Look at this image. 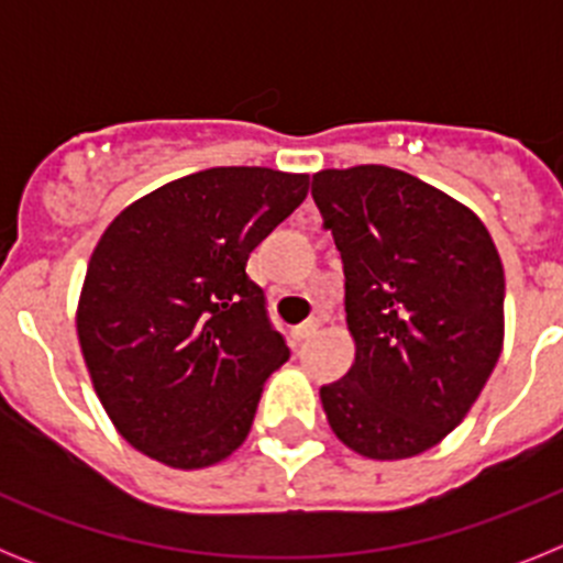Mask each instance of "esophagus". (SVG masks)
<instances>
[{"label":"esophagus","instance_id":"obj_1","mask_svg":"<svg viewBox=\"0 0 563 563\" xmlns=\"http://www.w3.org/2000/svg\"><path fill=\"white\" fill-rule=\"evenodd\" d=\"M318 327H321V321H316V318H312V321H305V324L292 327V338H296V341H307L310 335H316Z\"/></svg>","mask_w":563,"mask_h":563}]
</instances>
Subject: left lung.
<instances>
[{
  "label": "left lung",
  "mask_w": 563,
  "mask_h": 563,
  "mask_svg": "<svg viewBox=\"0 0 563 563\" xmlns=\"http://www.w3.org/2000/svg\"><path fill=\"white\" fill-rule=\"evenodd\" d=\"M312 200L341 251L355 363L321 386L330 429L369 460L434 449L501 355L505 271L471 208L389 166L324 168Z\"/></svg>",
  "instance_id": "obj_1"
}]
</instances>
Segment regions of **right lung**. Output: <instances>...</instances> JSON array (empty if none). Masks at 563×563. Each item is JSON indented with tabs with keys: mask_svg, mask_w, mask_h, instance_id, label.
Listing matches in <instances>:
<instances>
[{
	"mask_svg": "<svg viewBox=\"0 0 563 563\" xmlns=\"http://www.w3.org/2000/svg\"><path fill=\"white\" fill-rule=\"evenodd\" d=\"M307 188V174L206 168L123 208L98 239L78 341L129 445L194 471L245 442L262 386L290 357L245 265Z\"/></svg>",
	"mask_w": 563,
	"mask_h": 563,
	"instance_id": "1",
	"label": "right lung"
}]
</instances>
